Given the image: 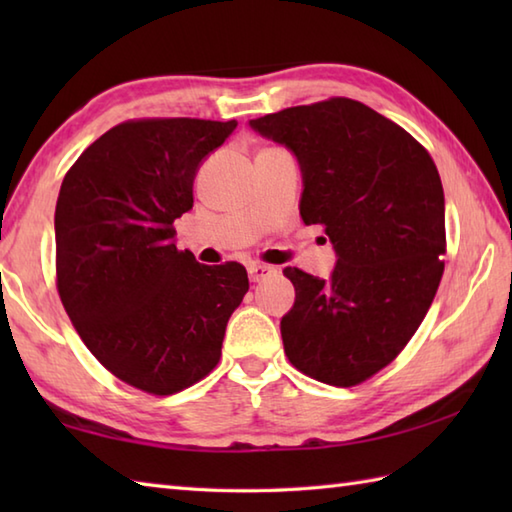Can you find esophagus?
<instances>
[{
	"mask_svg": "<svg viewBox=\"0 0 512 512\" xmlns=\"http://www.w3.org/2000/svg\"><path fill=\"white\" fill-rule=\"evenodd\" d=\"M277 273V270L273 266H266V264H250L248 266V277L253 284H257V281H264L268 277H273Z\"/></svg>",
	"mask_w": 512,
	"mask_h": 512,
	"instance_id": "1",
	"label": "esophagus"
}]
</instances>
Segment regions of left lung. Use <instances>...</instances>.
<instances>
[{"label": "left lung", "instance_id": "8db88e82", "mask_svg": "<svg viewBox=\"0 0 512 512\" xmlns=\"http://www.w3.org/2000/svg\"><path fill=\"white\" fill-rule=\"evenodd\" d=\"M297 156L306 224L336 250L325 281L284 268L295 306L281 319L288 361L334 387L372 378L405 350L444 273V191L416 138L358 101L334 96L250 121Z\"/></svg>", "mask_w": 512, "mask_h": 512}]
</instances>
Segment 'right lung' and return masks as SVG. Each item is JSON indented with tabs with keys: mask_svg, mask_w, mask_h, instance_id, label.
<instances>
[{
	"mask_svg": "<svg viewBox=\"0 0 512 512\" xmlns=\"http://www.w3.org/2000/svg\"><path fill=\"white\" fill-rule=\"evenodd\" d=\"M235 121L134 118L83 151L54 211L57 290L107 372L154 396L220 363L226 323L248 292L237 262L204 266L173 244L200 162Z\"/></svg>",
	"mask_w": 512,
	"mask_h": 512,
	"instance_id": "1",
	"label": "right lung"
}]
</instances>
